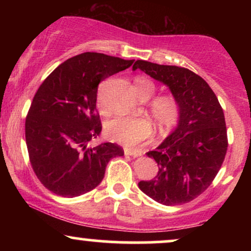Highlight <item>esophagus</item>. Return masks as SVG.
<instances>
[{
    "label": "esophagus",
    "instance_id": "obj_1",
    "mask_svg": "<svg viewBox=\"0 0 251 251\" xmlns=\"http://www.w3.org/2000/svg\"><path fill=\"white\" fill-rule=\"evenodd\" d=\"M124 153L126 155H132V157H139L143 154V151L139 149H131V148H125L124 149Z\"/></svg>",
    "mask_w": 251,
    "mask_h": 251
}]
</instances>
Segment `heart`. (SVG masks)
<instances>
[{
	"instance_id": "obj_1",
	"label": "heart",
	"mask_w": 251,
	"mask_h": 251,
	"mask_svg": "<svg viewBox=\"0 0 251 251\" xmlns=\"http://www.w3.org/2000/svg\"><path fill=\"white\" fill-rule=\"evenodd\" d=\"M135 91L142 100H148L155 93V85L148 77L139 76L134 81ZM150 112L157 125L163 129L172 128L180 116L179 103L172 96H160L150 102ZM106 135L113 142L125 145H137L153 134V126L148 118L116 117L105 125Z\"/></svg>"
}]
</instances>
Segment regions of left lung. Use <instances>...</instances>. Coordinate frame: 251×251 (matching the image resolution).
Returning <instances> with one entry per match:
<instances>
[{
    "label": "left lung",
    "instance_id": "1",
    "mask_svg": "<svg viewBox=\"0 0 251 251\" xmlns=\"http://www.w3.org/2000/svg\"><path fill=\"white\" fill-rule=\"evenodd\" d=\"M138 68L168 86L180 108L175 131L146 153L158 164L157 176L138 186L164 205L189 203L209 188L226 158L223 109L208 82L188 68L137 60L132 70Z\"/></svg>",
    "mask_w": 251,
    "mask_h": 251
}]
</instances>
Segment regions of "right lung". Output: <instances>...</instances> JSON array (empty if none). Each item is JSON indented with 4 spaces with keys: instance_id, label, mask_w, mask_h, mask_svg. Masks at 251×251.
Returning <instances> with one entry per match:
<instances>
[{
    "instance_id": "add662e5",
    "label": "right lung",
    "mask_w": 251,
    "mask_h": 251,
    "mask_svg": "<svg viewBox=\"0 0 251 251\" xmlns=\"http://www.w3.org/2000/svg\"><path fill=\"white\" fill-rule=\"evenodd\" d=\"M132 63L86 51L66 60L37 89L25 118V143L36 177L53 194L72 198L91 191L109 160L124 155L117 144H87L101 132L98 86Z\"/></svg>"
}]
</instances>
